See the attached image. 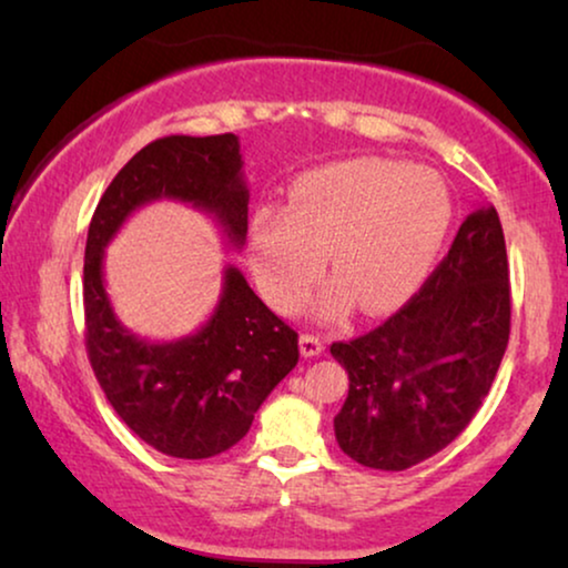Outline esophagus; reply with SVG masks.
Here are the masks:
<instances>
[{
  "instance_id": "34e87169",
  "label": "esophagus",
  "mask_w": 568,
  "mask_h": 568,
  "mask_svg": "<svg viewBox=\"0 0 568 568\" xmlns=\"http://www.w3.org/2000/svg\"><path fill=\"white\" fill-rule=\"evenodd\" d=\"M325 341L321 336H313V333H302L300 336V354L302 356H317L323 354Z\"/></svg>"
}]
</instances>
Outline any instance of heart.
Segmentation results:
<instances>
[{
  "mask_svg": "<svg viewBox=\"0 0 568 568\" xmlns=\"http://www.w3.org/2000/svg\"><path fill=\"white\" fill-rule=\"evenodd\" d=\"M449 224L453 193L434 170L387 158L333 162L292 183L284 212L253 216V268L268 300L294 313L328 253L336 286L323 315L344 313L348 300L362 313H387L426 282Z\"/></svg>",
  "mask_w": 568,
  "mask_h": 568,
  "instance_id": "1",
  "label": "heart"
}]
</instances>
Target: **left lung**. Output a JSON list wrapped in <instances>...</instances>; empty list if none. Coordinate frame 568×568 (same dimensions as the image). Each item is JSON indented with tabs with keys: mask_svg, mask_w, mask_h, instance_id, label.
Listing matches in <instances>:
<instances>
[{
	"mask_svg": "<svg viewBox=\"0 0 568 568\" xmlns=\"http://www.w3.org/2000/svg\"><path fill=\"white\" fill-rule=\"evenodd\" d=\"M509 263L496 209L465 216L445 261L393 317L331 346L348 372L336 442L375 470L445 449L491 390L509 341Z\"/></svg>",
	"mask_w": 568,
	"mask_h": 568,
	"instance_id": "1",
	"label": "left lung"
}]
</instances>
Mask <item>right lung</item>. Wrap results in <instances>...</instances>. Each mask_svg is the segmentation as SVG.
I'll use <instances>...</instances> for the list:
<instances>
[{"label": "right lung", "instance_id": "obj_1", "mask_svg": "<svg viewBox=\"0 0 568 568\" xmlns=\"http://www.w3.org/2000/svg\"><path fill=\"white\" fill-rule=\"evenodd\" d=\"M170 199L204 212L232 251L245 245L251 191L235 134L165 136L139 150L98 201L84 245V344L123 424L162 455L204 460L237 445L300 359L297 333L227 266L214 313L191 336L150 341L113 313L105 247L136 209Z\"/></svg>", "mask_w": 568, "mask_h": 568}]
</instances>
